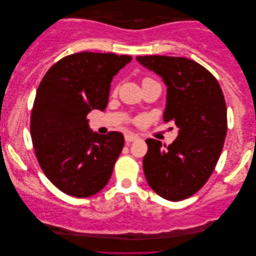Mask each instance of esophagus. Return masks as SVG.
Returning a JSON list of instances; mask_svg holds the SVG:
<instances>
[{
  "label": "esophagus",
  "instance_id": "esophagus-1",
  "mask_svg": "<svg viewBox=\"0 0 256 256\" xmlns=\"http://www.w3.org/2000/svg\"><path fill=\"white\" fill-rule=\"evenodd\" d=\"M138 138L136 135H134V134H124V140H126V142L127 143H130V142H134V141H136V140H138Z\"/></svg>",
  "mask_w": 256,
  "mask_h": 256
}]
</instances>
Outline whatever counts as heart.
<instances>
[{
    "label": "heart",
    "mask_w": 256,
    "mask_h": 256,
    "mask_svg": "<svg viewBox=\"0 0 256 256\" xmlns=\"http://www.w3.org/2000/svg\"><path fill=\"white\" fill-rule=\"evenodd\" d=\"M144 80H150V79H144Z\"/></svg>",
    "instance_id": "1"
}]
</instances>
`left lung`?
I'll return each instance as SVG.
<instances>
[{
    "label": "left lung",
    "instance_id": "left-lung-1",
    "mask_svg": "<svg viewBox=\"0 0 256 256\" xmlns=\"http://www.w3.org/2000/svg\"><path fill=\"white\" fill-rule=\"evenodd\" d=\"M136 60L162 76L168 87L163 120L178 128L168 146L146 140L144 176L162 198L182 200L204 186L218 162L227 132L225 98L214 76L190 59L140 56Z\"/></svg>",
    "mask_w": 256,
    "mask_h": 256
}]
</instances>
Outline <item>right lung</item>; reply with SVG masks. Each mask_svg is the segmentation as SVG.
Listing matches in <instances>:
<instances>
[{
	"label": "right lung",
	"instance_id": "obj_1",
	"mask_svg": "<svg viewBox=\"0 0 256 256\" xmlns=\"http://www.w3.org/2000/svg\"><path fill=\"white\" fill-rule=\"evenodd\" d=\"M130 60L79 52L56 62L38 86L30 126L34 152L45 176L66 194L90 197L110 180L124 138L98 134L86 116L106 110L113 76Z\"/></svg>",
	"mask_w": 256,
	"mask_h": 256
}]
</instances>
